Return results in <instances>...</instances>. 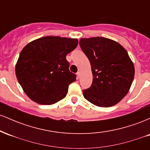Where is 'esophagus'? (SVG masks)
<instances>
[{
  "label": "esophagus",
  "instance_id": "esophagus-1",
  "mask_svg": "<svg viewBox=\"0 0 150 150\" xmlns=\"http://www.w3.org/2000/svg\"><path fill=\"white\" fill-rule=\"evenodd\" d=\"M80 72H77V78H80Z\"/></svg>",
  "mask_w": 150,
  "mask_h": 150
}]
</instances>
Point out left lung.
Returning <instances> with one entry per match:
<instances>
[{
	"label": "left lung",
	"instance_id": "8db88e82",
	"mask_svg": "<svg viewBox=\"0 0 150 150\" xmlns=\"http://www.w3.org/2000/svg\"><path fill=\"white\" fill-rule=\"evenodd\" d=\"M80 46L90 62L92 84L84 97L100 107L116 104L128 92L135 68L128 52L115 41L104 37L81 39Z\"/></svg>",
	"mask_w": 150,
	"mask_h": 150
}]
</instances>
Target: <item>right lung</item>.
I'll return each mask as SVG.
<instances>
[{
    "mask_svg": "<svg viewBox=\"0 0 150 150\" xmlns=\"http://www.w3.org/2000/svg\"><path fill=\"white\" fill-rule=\"evenodd\" d=\"M77 39L45 37L22 50L15 73L24 92L40 104L51 105L65 97L68 86L76 80L70 71L68 53L77 47Z\"/></svg>",
    "mask_w": 150,
    "mask_h": 150,
    "instance_id": "1",
    "label": "right lung"
}]
</instances>
